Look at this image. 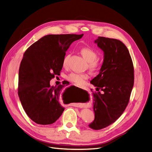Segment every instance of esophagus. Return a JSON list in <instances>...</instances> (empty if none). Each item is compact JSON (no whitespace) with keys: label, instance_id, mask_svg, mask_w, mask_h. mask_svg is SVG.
<instances>
[{"label":"esophagus","instance_id":"esophagus-1","mask_svg":"<svg viewBox=\"0 0 152 152\" xmlns=\"http://www.w3.org/2000/svg\"><path fill=\"white\" fill-rule=\"evenodd\" d=\"M80 88H81V87H80ZM83 89H84V90H85V88H83ZM73 106H76V105H73Z\"/></svg>","mask_w":152,"mask_h":152}]
</instances>
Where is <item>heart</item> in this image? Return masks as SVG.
<instances>
[{
  "label": "heart",
  "instance_id": "heart-1",
  "mask_svg": "<svg viewBox=\"0 0 152 152\" xmlns=\"http://www.w3.org/2000/svg\"><path fill=\"white\" fill-rule=\"evenodd\" d=\"M81 54L83 58L89 62V67L93 70H96L99 68L100 66V61L99 59H96L97 57V52L91 48H83L81 50ZM69 55L66 56L63 61H62V65L66 66L67 63V60ZM88 78L87 74H81L77 72H71L66 76V79L69 81L76 83L82 84L84 82L85 80Z\"/></svg>",
  "mask_w": 152,
  "mask_h": 152
}]
</instances>
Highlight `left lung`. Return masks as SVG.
Listing matches in <instances>:
<instances>
[{"label":"left lung","mask_w":152,"mask_h":152,"mask_svg":"<svg viewBox=\"0 0 152 152\" xmlns=\"http://www.w3.org/2000/svg\"><path fill=\"white\" fill-rule=\"evenodd\" d=\"M94 43L103 51L104 61L91 83L103 93L91 90L94 120L88 126L99 130L114 123L125 110L134 85V67L127 47L120 40L98 37Z\"/></svg>","instance_id":"obj_1"}]
</instances>
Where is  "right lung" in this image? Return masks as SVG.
Wrapping results in <instances>:
<instances>
[{
  "label": "right lung",
  "instance_id": "right-lung-1",
  "mask_svg": "<svg viewBox=\"0 0 152 152\" xmlns=\"http://www.w3.org/2000/svg\"><path fill=\"white\" fill-rule=\"evenodd\" d=\"M83 34L47 35L25 51L18 75V96L23 107L35 123L42 125L55 123L64 107V86H50V80L60 75L66 52L72 42Z\"/></svg>",
  "mask_w": 152,
  "mask_h": 152
}]
</instances>
